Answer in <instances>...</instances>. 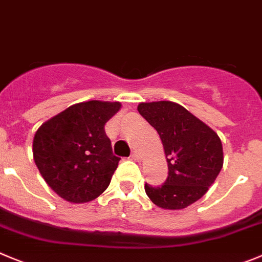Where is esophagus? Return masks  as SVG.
<instances>
[{
    "label": "esophagus",
    "mask_w": 262,
    "mask_h": 262,
    "mask_svg": "<svg viewBox=\"0 0 262 262\" xmlns=\"http://www.w3.org/2000/svg\"><path fill=\"white\" fill-rule=\"evenodd\" d=\"M132 159L136 161H139L141 160V155H139V152H137V151H133V152H132Z\"/></svg>",
    "instance_id": "esophagus-1"
}]
</instances>
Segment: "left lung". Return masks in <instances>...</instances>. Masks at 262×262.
Returning a JSON list of instances; mask_svg holds the SVG:
<instances>
[{"label": "left lung", "instance_id": "obj_1", "mask_svg": "<svg viewBox=\"0 0 262 262\" xmlns=\"http://www.w3.org/2000/svg\"><path fill=\"white\" fill-rule=\"evenodd\" d=\"M138 112L156 129L164 147L168 177L160 187L146 183L151 202L163 209H183L199 200L224 165L216 132L176 102H142Z\"/></svg>", "mask_w": 262, "mask_h": 262}]
</instances>
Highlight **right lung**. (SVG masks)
Segmentation results:
<instances>
[{
  "label": "right lung",
  "mask_w": 262,
  "mask_h": 262,
  "mask_svg": "<svg viewBox=\"0 0 262 262\" xmlns=\"http://www.w3.org/2000/svg\"><path fill=\"white\" fill-rule=\"evenodd\" d=\"M120 108V102H80L36 132V165L50 189L67 202H92L108 187L120 158L112 154L104 125Z\"/></svg>",
  "instance_id": "add662e5"
}]
</instances>
